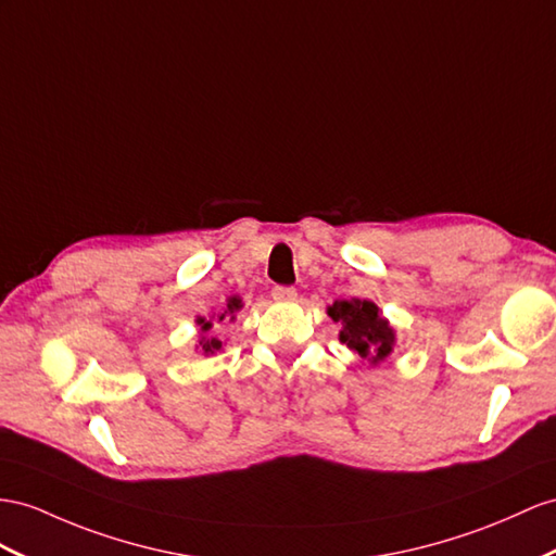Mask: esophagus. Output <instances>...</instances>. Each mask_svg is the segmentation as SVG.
Wrapping results in <instances>:
<instances>
[{"label":"esophagus","instance_id":"obj_1","mask_svg":"<svg viewBox=\"0 0 556 556\" xmlns=\"http://www.w3.org/2000/svg\"><path fill=\"white\" fill-rule=\"evenodd\" d=\"M295 289L293 287H275L273 289V298L277 303H291V301H295Z\"/></svg>","mask_w":556,"mask_h":556}]
</instances>
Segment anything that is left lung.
<instances>
[{"mask_svg":"<svg viewBox=\"0 0 556 556\" xmlns=\"http://www.w3.org/2000/svg\"><path fill=\"white\" fill-rule=\"evenodd\" d=\"M326 312L333 321L343 324L340 343L357 352L362 359L380 364L390 357L394 348V329L386 317H380L376 303L350 298V301H336Z\"/></svg>","mask_w":556,"mask_h":556,"instance_id":"1","label":"left lung"}]
</instances>
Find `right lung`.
<instances>
[{"instance_id":"right-lung-1","label":"right lung","mask_w":556,"mask_h":556,"mask_svg":"<svg viewBox=\"0 0 556 556\" xmlns=\"http://www.w3.org/2000/svg\"><path fill=\"white\" fill-rule=\"evenodd\" d=\"M241 307V301L239 298L235 295V298H230V301H227V307L220 312L218 315V321H225V319H235V312ZM197 326L199 329H202V340H199V345H202V352L204 354H216L220 348H223V340H218V338H208L206 333L213 329V321L211 319H206V317H197Z\"/></svg>"}]
</instances>
